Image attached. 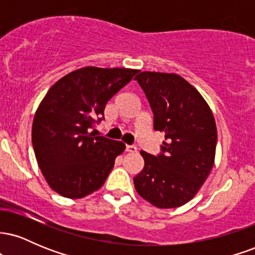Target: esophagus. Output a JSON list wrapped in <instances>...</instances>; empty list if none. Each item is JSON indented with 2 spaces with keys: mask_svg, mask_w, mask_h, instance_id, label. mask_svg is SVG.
I'll use <instances>...</instances> for the list:
<instances>
[{
  "mask_svg": "<svg viewBox=\"0 0 255 255\" xmlns=\"http://www.w3.org/2000/svg\"><path fill=\"white\" fill-rule=\"evenodd\" d=\"M126 151H127V152H136V146L126 145Z\"/></svg>",
  "mask_w": 255,
  "mask_h": 255,
  "instance_id": "1",
  "label": "esophagus"
}]
</instances>
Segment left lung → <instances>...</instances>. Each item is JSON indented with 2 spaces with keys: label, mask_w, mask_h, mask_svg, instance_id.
Returning a JSON list of instances; mask_svg holds the SVG:
<instances>
[{
  "label": "left lung",
  "mask_w": 255,
  "mask_h": 255,
  "mask_svg": "<svg viewBox=\"0 0 255 255\" xmlns=\"http://www.w3.org/2000/svg\"><path fill=\"white\" fill-rule=\"evenodd\" d=\"M135 80L153 113V129L165 134L157 156L141 151L144 169L134 177L141 198L159 209L194 198L215 162L217 128L203 96L177 74L141 72Z\"/></svg>",
  "instance_id": "1"
}]
</instances>
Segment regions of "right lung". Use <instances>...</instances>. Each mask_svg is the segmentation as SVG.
I'll return each mask as SVG.
<instances>
[{"mask_svg":"<svg viewBox=\"0 0 255 255\" xmlns=\"http://www.w3.org/2000/svg\"><path fill=\"white\" fill-rule=\"evenodd\" d=\"M139 71L85 67L61 78L39 104L32 145L46 182L62 197L80 199L103 186L126 148L122 141L93 136L108 101Z\"/></svg>","mask_w":255,"mask_h":255,"instance_id":"right-lung-1","label":"right lung"}]
</instances>
